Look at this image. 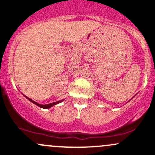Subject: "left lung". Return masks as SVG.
<instances>
[{
    "label": "left lung",
    "mask_w": 155,
    "mask_h": 155,
    "mask_svg": "<svg viewBox=\"0 0 155 155\" xmlns=\"http://www.w3.org/2000/svg\"><path fill=\"white\" fill-rule=\"evenodd\" d=\"M131 99H133V98H131ZM131 99H130V100H131ZM130 100H129V101H130ZM129 101H128V102H129Z\"/></svg>",
    "instance_id": "1"
}]
</instances>
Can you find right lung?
<instances>
[{
	"label": "right lung",
	"mask_w": 155,
	"mask_h": 155,
	"mask_svg": "<svg viewBox=\"0 0 155 155\" xmlns=\"http://www.w3.org/2000/svg\"><path fill=\"white\" fill-rule=\"evenodd\" d=\"M24 97H26V98L28 99L29 101H30L31 102H32V103H33V104L36 105L37 106H38V107H42V108H45V109L50 108V107L54 106V105H57V104H59V103H61V102H62L63 101H64V99H61V100L57 101V102H52V103H50V104H46V105H41V104L37 103L36 102H35V101H33V100H32V99H31L30 98H28V97H26V96H24Z\"/></svg>",
	"instance_id": "1"
}]
</instances>
